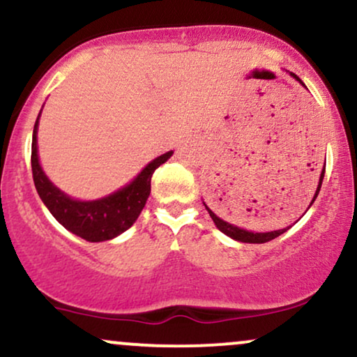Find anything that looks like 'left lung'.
<instances>
[{
  "label": "left lung",
  "mask_w": 357,
  "mask_h": 357,
  "mask_svg": "<svg viewBox=\"0 0 357 357\" xmlns=\"http://www.w3.org/2000/svg\"><path fill=\"white\" fill-rule=\"evenodd\" d=\"M291 76H293V78H294L296 81H299V83H301V84L304 86L303 81L299 79L298 76L294 75V73H291ZM324 171H326V162H324V166H323V171H321V176H319V183H317V188H316V192H314V196H312L311 203H309V208H311V204L314 203V199H316V197H317V195H319L321 184H323V178H324ZM203 204H204V208L208 209L209 216H211V220L214 221V225H216L218 229H220L221 233H225L226 236H229V238L236 239V241H241V243H249V244H263V243H268V241H271V239H274V238H278V236H281L282 233H286V231L289 229V227H291V226H287V227H284V229L269 231V233H252V231L241 229V227H238V226L231 225V222L225 221V220H222V218L216 216V214H214V213L211 211V209L208 208V204H206V203H203ZM309 208H307V209H309Z\"/></svg>",
  "instance_id": "obj_1"
}]
</instances>
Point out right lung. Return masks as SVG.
<instances>
[{"instance_id":"right-lung-1","label":"right lung","mask_w":357,"mask_h":357,"mask_svg":"<svg viewBox=\"0 0 357 357\" xmlns=\"http://www.w3.org/2000/svg\"><path fill=\"white\" fill-rule=\"evenodd\" d=\"M38 121H40V116H38L33 130V181L41 201L53 214L54 220L68 231H71L73 234L79 236L89 243L108 241V239H113L130 229L143 211L149 192H151L154 169H158L162 162L169 160L173 156V151H167L153 160L130 184H126L113 195L94 201H78L58 190L43 171L40 160H38L36 146Z\"/></svg>"}]
</instances>
